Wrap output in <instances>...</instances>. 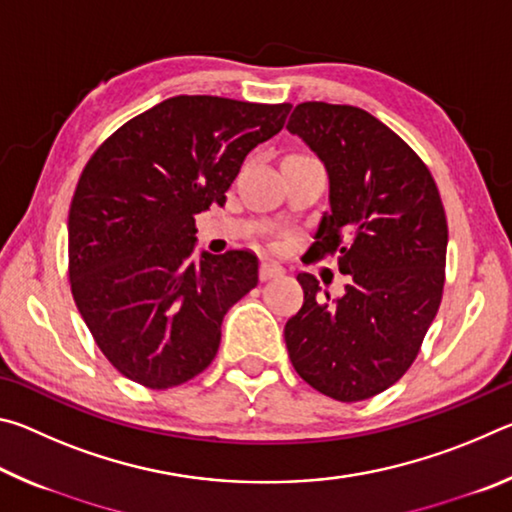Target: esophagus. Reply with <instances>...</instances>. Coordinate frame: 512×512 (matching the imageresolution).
Here are the masks:
<instances>
[{"label": "esophagus", "instance_id": "34e87169", "mask_svg": "<svg viewBox=\"0 0 512 512\" xmlns=\"http://www.w3.org/2000/svg\"><path fill=\"white\" fill-rule=\"evenodd\" d=\"M280 275H284V268L277 262H271V259H264L262 266H259V277H262V282L273 280V277Z\"/></svg>", "mask_w": 512, "mask_h": 512}]
</instances>
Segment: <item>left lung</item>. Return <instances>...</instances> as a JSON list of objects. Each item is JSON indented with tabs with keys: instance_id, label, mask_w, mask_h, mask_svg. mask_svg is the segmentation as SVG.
<instances>
[{
	"instance_id": "1",
	"label": "left lung",
	"mask_w": 512,
	"mask_h": 512,
	"mask_svg": "<svg viewBox=\"0 0 512 512\" xmlns=\"http://www.w3.org/2000/svg\"><path fill=\"white\" fill-rule=\"evenodd\" d=\"M289 133L325 162L329 210L309 253L339 257L345 293H320L298 273L305 302L284 325L289 359L311 388L361 402L411 368L445 287L447 216L436 180L400 135L354 106L307 101Z\"/></svg>"
}]
</instances>
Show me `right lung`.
I'll return each mask as SVG.
<instances>
[{
  "instance_id": "1",
  "label": "right lung",
  "mask_w": 512,
  "mask_h": 512,
  "mask_svg": "<svg viewBox=\"0 0 512 512\" xmlns=\"http://www.w3.org/2000/svg\"><path fill=\"white\" fill-rule=\"evenodd\" d=\"M291 103L180 94L103 142L69 205V287L94 343L153 391L210 366L225 311L257 287L250 250L194 262L196 214L223 205L246 155Z\"/></svg>"
}]
</instances>
